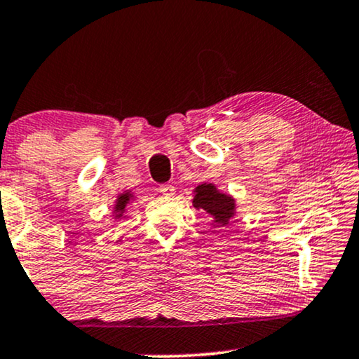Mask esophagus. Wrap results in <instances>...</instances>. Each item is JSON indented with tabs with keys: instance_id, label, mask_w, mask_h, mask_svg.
<instances>
[{
	"instance_id": "34e87169",
	"label": "esophagus",
	"mask_w": 359,
	"mask_h": 359,
	"mask_svg": "<svg viewBox=\"0 0 359 359\" xmlns=\"http://www.w3.org/2000/svg\"><path fill=\"white\" fill-rule=\"evenodd\" d=\"M158 191L163 196H175L176 194V189H175V186H171V184H161L160 188H158Z\"/></svg>"
}]
</instances>
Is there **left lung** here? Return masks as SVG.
<instances>
[{"instance_id":"1","label":"left lung","mask_w":359,"mask_h":359,"mask_svg":"<svg viewBox=\"0 0 359 359\" xmlns=\"http://www.w3.org/2000/svg\"><path fill=\"white\" fill-rule=\"evenodd\" d=\"M193 205L212 217V227H225L237 215V199L222 193L214 183H203L193 189Z\"/></svg>"}]
</instances>
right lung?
<instances>
[{"label":"right lung","instance_id":"right-lung-1","mask_svg":"<svg viewBox=\"0 0 359 359\" xmlns=\"http://www.w3.org/2000/svg\"><path fill=\"white\" fill-rule=\"evenodd\" d=\"M135 196L132 191H124L117 196L114 201V208H112V222H119V220L127 217V208L134 203Z\"/></svg>","mask_w":359,"mask_h":359}]
</instances>
